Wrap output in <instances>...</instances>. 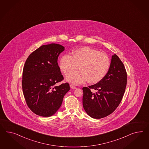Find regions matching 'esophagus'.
<instances>
[{"mask_svg": "<svg viewBox=\"0 0 149 149\" xmlns=\"http://www.w3.org/2000/svg\"><path fill=\"white\" fill-rule=\"evenodd\" d=\"M70 88L72 89H77V87H76L75 86H74V85H72V84H70Z\"/></svg>", "mask_w": 149, "mask_h": 149, "instance_id": "esophagus-1", "label": "esophagus"}]
</instances>
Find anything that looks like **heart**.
Wrapping results in <instances>:
<instances>
[{
    "label": "heart",
    "instance_id": "heart-1",
    "mask_svg": "<svg viewBox=\"0 0 149 149\" xmlns=\"http://www.w3.org/2000/svg\"><path fill=\"white\" fill-rule=\"evenodd\" d=\"M78 65L80 70L69 75L67 80L74 84H82L87 80L90 84H96L109 72L111 60L106 54L84 47L74 50L72 56L64 54L59 61L61 70L65 75L77 68Z\"/></svg>",
    "mask_w": 149,
    "mask_h": 149
}]
</instances>
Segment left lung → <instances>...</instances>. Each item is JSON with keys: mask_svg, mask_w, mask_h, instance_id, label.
I'll return each instance as SVG.
<instances>
[{"mask_svg": "<svg viewBox=\"0 0 149 149\" xmlns=\"http://www.w3.org/2000/svg\"><path fill=\"white\" fill-rule=\"evenodd\" d=\"M126 84L125 66L114 54L105 77L95 85L82 88V104L86 112L95 119L102 118L112 113L120 103Z\"/></svg>", "mask_w": 149, "mask_h": 149, "instance_id": "1", "label": "left lung"}]
</instances>
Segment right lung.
Masks as SVG:
<instances>
[{
  "instance_id": "right-lung-1",
  "label": "right lung",
  "mask_w": 149,
  "mask_h": 149,
  "mask_svg": "<svg viewBox=\"0 0 149 149\" xmlns=\"http://www.w3.org/2000/svg\"><path fill=\"white\" fill-rule=\"evenodd\" d=\"M64 50V47L60 44L43 45L32 52L25 61L22 77L23 92L29 108L38 116L54 115L70 89L67 82L55 85L63 80L57 59Z\"/></svg>"
}]
</instances>
